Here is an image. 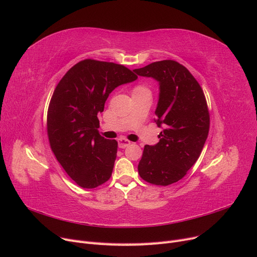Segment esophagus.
<instances>
[{
    "label": "esophagus",
    "mask_w": 257,
    "mask_h": 257,
    "mask_svg": "<svg viewBox=\"0 0 257 257\" xmlns=\"http://www.w3.org/2000/svg\"><path fill=\"white\" fill-rule=\"evenodd\" d=\"M130 145H131V142L127 141V139H125V138H120L118 141V146H119V148H121V149H124V148L128 147Z\"/></svg>",
    "instance_id": "obj_1"
}]
</instances>
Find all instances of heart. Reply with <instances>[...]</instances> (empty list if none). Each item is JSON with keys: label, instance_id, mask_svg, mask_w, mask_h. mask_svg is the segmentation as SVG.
<instances>
[{"label": "heart", "instance_id": "b5f03b06", "mask_svg": "<svg viewBox=\"0 0 257 257\" xmlns=\"http://www.w3.org/2000/svg\"><path fill=\"white\" fill-rule=\"evenodd\" d=\"M143 90H147L144 85H137L134 91H143Z\"/></svg>", "mask_w": 257, "mask_h": 257}]
</instances>
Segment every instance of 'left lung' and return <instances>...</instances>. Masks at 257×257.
I'll return each instance as SVG.
<instances>
[{
  "label": "left lung",
  "instance_id": "obj_1",
  "mask_svg": "<svg viewBox=\"0 0 257 257\" xmlns=\"http://www.w3.org/2000/svg\"><path fill=\"white\" fill-rule=\"evenodd\" d=\"M134 72L159 81L155 122L164 127L157 145L145 146L138 174L155 185L173 184L195 164L208 137L210 115L204 91L189 69L174 60L153 62Z\"/></svg>",
  "mask_w": 257,
  "mask_h": 257
}]
</instances>
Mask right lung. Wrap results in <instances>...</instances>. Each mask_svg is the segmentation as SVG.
Instances as JSON below:
<instances>
[{"mask_svg":"<svg viewBox=\"0 0 257 257\" xmlns=\"http://www.w3.org/2000/svg\"><path fill=\"white\" fill-rule=\"evenodd\" d=\"M136 79L121 64L85 59L54 89L47 112L49 144L66 174L83 189L109 180L118 143L99 135L97 114L116 87Z\"/></svg>","mask_w":257,"mask_h":257,"instance_id":"add662e5","label":"right lung"}]
</instances>
